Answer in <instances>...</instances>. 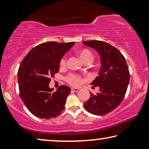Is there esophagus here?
Here are the masks:
<instances>
[{"label": "esophagus", "instance_id": "esophagus-1", "mask_svg": "<svg viewBox=\"0 0 149 149\" xmlns=\"http://www.w3.org/2000/svg\"><path fill=\"white\" fill-rule=\"evenodd\" d=\"M79 89H78V88H72V91L74 92H77L79 91Z\"/></svg>", "mask_w": 149, "mask_h": 149}]
</instances>
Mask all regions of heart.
Masks as SVG:
<instances>
[{"mask_svg":"<svg viewBox=\"0 0 149 149\" xmlns=\"http://www.w3.org/2000/svg\"><path fill=\"white\" fill-rule=\"evenodd\" d=\"M81 58L83 60V62L85 63L87 61H92L93 56L91 52L88 49H81L78 52ZM60 65L61 67H64L66 65V58L64 56L60 60ZM66 80L70 84L72 85H79L82 81L81 77L77 74H71L66 77Z\"/></svg>","mask_w":149,"mask_h":149,"instance_id":"obj_1","label":"heart"}]
</instances>
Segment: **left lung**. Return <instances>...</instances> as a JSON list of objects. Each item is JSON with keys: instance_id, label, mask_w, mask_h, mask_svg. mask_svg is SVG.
Returning a JSON list of instances; mask_svg holds the SVG:
<instances>
[{"instance_id": "left-lung-1", "label": "left lung", "mask_w": 149, "mask_h": 149, "mask_svg": "<svg viewBox=\"0 0 149 149\" xmlns=\"http://www.w3.org/2000/svg\"><path fill=\"white\" fill-rule=\"evenodd\" d=\"M83 43L97 50L101 60L99 75L91 83L99 87V93H91L84 107L92 114L105 115L116 109L125 97L130 77L127 64L122 54L108 42L91 40Z\"/></svg>"}]
</instances>
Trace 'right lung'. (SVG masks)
Returning <instances> with one entry per match:
<instances>
[{
    "label": "right lung",
    "mask_w": 149,
    "mask_h": 149,
    "mask_svg": "<svg viewBox=\"0 0 149 149\" xmlns=\"http://www.w3.org/2000/svg\"><path fill=\"white\" fill-rule=\"evenodd\" d=\"M74 42H43L30 50L17 72L20 98L32 114L41 119L56 118L64 110L71 89L60 86L56 92L49 88L50 77L59 71L60 60Z\"/></svg>",
    "instance_id": "add662e5"
}]
</instances>
